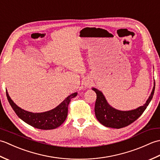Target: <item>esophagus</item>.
I'll return each mask as SVG.
<instances>
[{
  "label": "esophagus",
  "mask_w": 160,
  "mask_h": 160,
  "mask_svg": "<svg viewBox=\"0 0 160 160\" xmlns=\"http://www.w3.org/2000/svg\"><path fill=\"white\" fill-rule=\"evenodd\" d=\"M84 87H89V86H90V82H89V81H85V82H84Z\"/></svg>",
  "instance_id": "34e87169"
}]
</instances>
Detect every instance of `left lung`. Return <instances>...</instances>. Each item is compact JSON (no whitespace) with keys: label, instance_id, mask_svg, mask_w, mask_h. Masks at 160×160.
I'll use <instances>...</instances> for the list:
<instances>
[{"label":"left lung","instance_id":"left-lung-1","mask_svg":"<svg viewBox=\"0 0 160 160\" xmlns=\"http://www.w3.org/2000/svg\"><path fill=\"white\" fill-rule=\"evenodd\" d=\"M155 83L152 92L146 103L136 109L131 111L117 110L110 106L105 98L103 93L96 88H92L97 95V98L95 104V114L97 120L100 123L107 127L121 128L127 127L135 122L141 115L144 113L146 108L151 101L155 91Z\"/></svg>","mask_w":160,"mask_h":160}]
</instances>
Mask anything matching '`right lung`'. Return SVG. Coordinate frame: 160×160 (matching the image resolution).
I'll use <instances>...</instances> for the list:
<instances>
[{
    "label": "right lung",
    "instance_id": "right-lung-1",
    "mask_svg": "<svg viewBox=\"0 0 160 160\" xmlns=\"http://www.w3.org/2000/svg\"><path fill=\"white\" fill-rule=\"evenodd\" d=\"M77 94V93L71 94L58 106L52 110L43 113H32L22 109L21 108L17 106L9 97L8 91H6L7 98L16 115L27 124L34 128L42 129V130L54 129L60 127L65 121L67 117L69 104L71 100L76 97Z\"/></svg>",
    "mask_w": 160,
    "mask_h": 160
}]
</instances>
